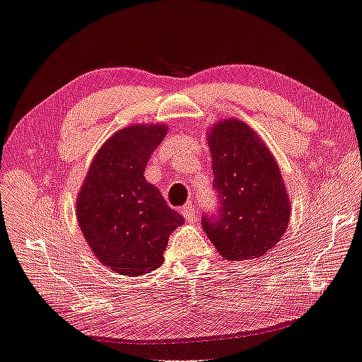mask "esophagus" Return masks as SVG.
Instances as JSON below:
<instances>
[{
  "label": "esophagus",
  "mask_w": 362,
  "mask_h": 362,
  "mask_svg": "<svg viewBox=\"0 0 362 362\" xmlns=\"http://www.w3.org/2000/svg\"><path fill=\"white\" fill-rule=\"evenodd\" d=\"M181 214H182V217H184V220H186L187 223H194V222H195L197 211H195V208H192L190 204L182 206V208H181Z\"/></svg>",
  "instance_id": "1"
}]
</instances>
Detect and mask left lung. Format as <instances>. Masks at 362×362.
Instances as JSON below:
<instances>
[{
	"mask_svg": "<svg viewBox=\"0 0 362 362\" xmlns=\"http://www.w3.org/2000/svg\"><path fill=\"white\" fill-rule=\"evenodd\" d=\"M209 128V127H208ZM218 220L203 228L228 261L261 257L281 240L291 220V200L274 154L239 119L214 123L208 131Z\"/></svg>",
	"mask_w": 362,
	"mask_h": 362,
	"instance_id": "obj_1",
	"label": "left lung"
}]
</instances>
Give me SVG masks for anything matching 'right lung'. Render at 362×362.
Returning <instances> with one entry per match:
<instances>
[{
	"instance_id": "right-lung-1",
	"label": "right lung",
	"mask_w": 362,
	"mask_h": 362,
	"mask_svg": "<svg viewBox=\"0 0 362 362\" xmlns=\"http://www.w3.org/2000/svg\"><path fill=\"white\" fill-rule=\"evenodd\" d=\"M167 129L164 123H136L117 131L95 154L78 192L81 233L115 274L139 276L158 269L168 235L184 223L144 176Z\"/></svg>"
}]
</instances>
